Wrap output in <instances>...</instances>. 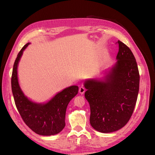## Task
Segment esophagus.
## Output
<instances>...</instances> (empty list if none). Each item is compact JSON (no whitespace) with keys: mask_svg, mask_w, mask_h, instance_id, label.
<instances>
[{"mask_svg":"<svg viewBox=\"0 0 155 155\" xmlns=\"http://www.w3.org/2000/svg\"><path fill=\"white\" fill-rule=\"evenodd\" d=\"M78 91H79V93L80 94H83L84 92H85V88H84V87H81L80 88H79V90H78Z\"/></svg>","mask_w":155,"mask_h":155,"instance_id":"1","label":"esophagus"}]
</instances>
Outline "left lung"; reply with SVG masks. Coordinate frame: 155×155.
I'll return each instance as SVG.
<instances>
[{"instance_id": "obj_1", "label": "left lung", "mask_w": 155, "mask_h": 155, "mask_svg": "<svg viewBox=\"0 0 155 155\" xmlns=\"http://www.w3.org/2000/svg\"><path fill=\"white\" fill-rule=\"evenodd\" d=\"M117 62L104 81L87 80L85 98L91 108L90 123L103 133L119 130L132 116L139 90V69L132 51L118 41Z\"/></svg>"}]
</instances>
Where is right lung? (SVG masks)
Segmentation results:
<instances>
[{
	"label": "right lung",
	"mask_w": 155,
	"mask_h": 155,
	"mask_svg": "<svg viewBox=\"0 0 155 155\" xmlns=\"http://www.w3.org/2000/svg\"><path fill=\"white\" fill-rule=\"evenodd\" d=\"M26 44L15 61L11 77V87L15 105L23 121L35 133L50 136L58 134L65 127V114L68 104L78 94V87L71 86L65 88L46 104L32 103L23 94L17 78V67Z\"/></svg>",
	"instance_id": "right-lung-1"
}]
</instances>
